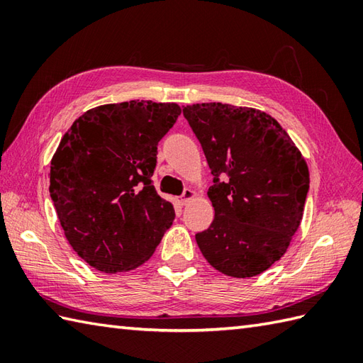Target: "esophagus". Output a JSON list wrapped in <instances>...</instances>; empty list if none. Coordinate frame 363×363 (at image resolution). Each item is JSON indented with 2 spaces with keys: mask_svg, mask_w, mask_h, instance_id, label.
I'll use <instances>...</instances> for the list:
<instances>
[{
  "mask_svg": "<svg viewBox=\"0 0 363 363\" xmlns=\"http://www.w3.org/2000/svg\"><path fill=\"white\" fill-rule=\"evenodd\" d=\"M195 196H196V191L191 190V189H187L179 198H177V201H179L181 206H184V204H187V203L190 201V199L195 198Z\"/></svg>",
  "mask_w": 363,
  "mask_h": 363,
  "instance_id": "esophagus-1",
  "label": "esophagus"
}]
</instances>
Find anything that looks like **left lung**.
<instances>
[{"mask_svg":"<svg viewBox=\"0 0 363 363\" xmlns=\"http://www.w3.org/2000/svg\"><path fill=\"white\" fill-rule=\"evenodd\" d=\"M213 174L215 217L195 235L220 273L252 277L279 260L303 220L309 168L272 115L252 107H184Z\"/></svg>","mask_w":363,"mask_h":363,"instance_id":"1","label":"left lung"}]
</instances>
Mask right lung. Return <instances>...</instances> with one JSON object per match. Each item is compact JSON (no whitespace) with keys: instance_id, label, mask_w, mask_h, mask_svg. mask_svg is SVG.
<instances>
[{"instance_id":"add662e5","label":"right lung","mask_w":363,"mask_h":363,"mask_svg":"<svg viewBox=\"0 0 363 363\" xmlns=\"http://www.w3.org/2000/svg\"><path fill=\"white\" fill-rule=\"evenodd\" d=\"M179 115L176 103L98 106L74 120L54 152L50 195L60 226L98 272L140 267L173 225V204L151 176L157 143Z\"/></svg>"}]
</instances>
